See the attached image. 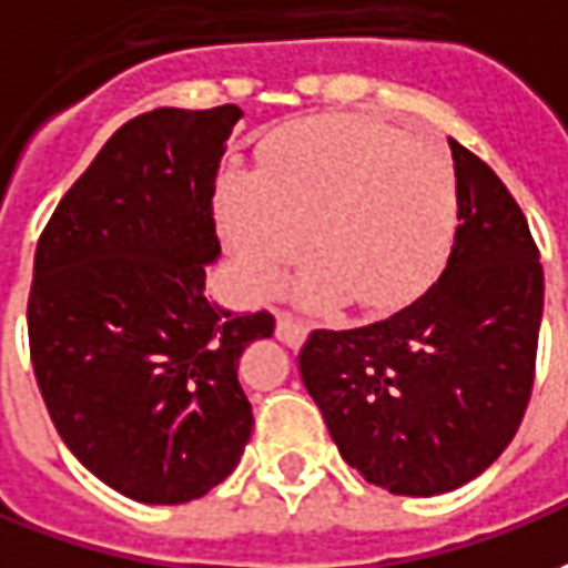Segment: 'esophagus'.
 I'll list each match as a JSON object with an SVG mask.
<instances>
[{
    "label": "esophagus",
    "instance_id": "obj_1",
    "mask_svg": "<svg viewBox=\"0 0 568 568\" xmlns=\"http://www.w3.org/2000/svg\"><path fill=\"white\" fill-rule=\"evenodd\" d=\"M276 338L288 344V347H301L304 338H307V325L295 320V316H288V313H280L276 316Z\"/></svg>",
    "mask_w": 568,
    "mask_h": 568
}]
</instances>
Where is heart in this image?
<instances>
[{
    "label": "heart",
    "mask_w": 568,
    "mask_h": 568,
    "mask_svg": "<svg viewBox=\"0 0 568 568\" xmlns=\"http://www.w3.org/2000/svg\"><path fill=\"white\" fill-rule=\"evenodd\" d=\"M217 227L257 292H276L311 233L320 264L301 285L307 307L351 297L390 313L443 273L458 230L449 156L396 125L316 116L276 132L257 172L217 178Z\"/></svg>",
    "instance_id": "b5f03b06"
}]
</instances>
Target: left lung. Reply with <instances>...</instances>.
Listing matches in <instances>:
<instances>
[{
    "mask_svg": "<svg viewBox=\"0 0 568 568\" xmlns=\"http://www.w3.org/2000/svg\"><path fill=\"white\" fill-rule=\"evenodd\" d=\"M449 146L462 224L443 276L381 323L316 328L297 353L341 458L412 498L458 489L507 449L532 396L545 311L523 209L486 162Z\"/></svg>",
    "mask_w": 568,
    "mask_h": 568,
    "instance_id": "1",
    "label": "left lung"
}]
</instances>
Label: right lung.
Segmentation results:
<instances>
[{"label": "right lung", "mask_w": 568, "mask_h": 568, "mask_svg": "<svg viewBox=\"0 0 568 568\" xmlns=\"http://www.w3.org/2000/svg\"><path fill=\"white\" fill-rule=\"evenodd\" d=\"M243 110L160 106L129 119L39 236L27 332L67 449L144 505H184L233 474L252 436L240 356L273 313L205 297L221 255L215 178Z\"/></svg>", "instance_id": "right-lung-1"}]
</instances>
